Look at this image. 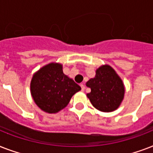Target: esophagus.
<instances>
[{"label": "esophagus", "instance_id": "esophagus-1", "mask_svg": "<svg viewBox=\"0 0 153 153\" xmlns=\"http://www.w3.org/2000/svg\"><path fill=\"white\" fill-rule=\"evenodd\" d=\"M80 86H81L82 91H85V88H86V87H85V86H84L83 84H81V85H80Z\"/></svg>", "mask_w": 153, "mask_h": 153}]
</instances>
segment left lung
<instances>
[{"instance_id": "1", "label": "left lung", "mask_w": 153, "mask_h": 153, "mask_svg": "<svg viewBox=\"0 0 153 153\" xmlns=\"http://www.w3.org/2000/svg\"><path fill=\"white\" fill-rule=\"evenodd\" d=\"M91 92L86 94L91 104L102 112H112L121 105L125 94L122 80L109 65L96 71L95 77L86 82Z\"/></svg>"}]
</instances>
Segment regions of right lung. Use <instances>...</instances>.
Returning <instances> with one entry per match:
<instances>
[{
  "label": "right lung",
  "instance_id": "obj_1",
  "mask_svg": "<svg viewBox=\"0 0 153 153\" xmlns=\"http://www.w3.org/2000/svg\"><path fill=\"white\" fill-rule=\"evenodd\" d=\"M31 94L36 104L48 114H55L67 106L81 87L63 74L60 63L51 62L35 73L31 81Z\"/></svg>",
  "mask_w": 153,
  "mask_h": 153
}]
</instances>
